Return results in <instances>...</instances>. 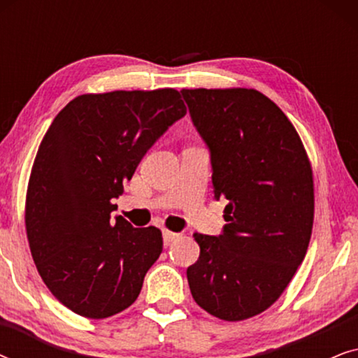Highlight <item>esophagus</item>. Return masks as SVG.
Returning <instances> with one entry per match:
<instances>
[{
    "mask_svg": "<svg viewBox=\"0 0 358 358\" xmlns=\"http://www.w3.org/2000/svg\"><path fill=\"white\" fill-rule=\"evenodd\" d=\"M180 234L179 233H173V231H168V229H163V241L166 246L168 244H171L173 241H176V239H179Z\"/></svg>",
    "mask_w": 358,
    "mask_h": 358,
    "instance_id": "34e87169",
    "label": "esophagus"
}]
</instances>
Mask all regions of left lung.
Segmentation results:
<instances>
[{"label":"left lung","instance_id":"8db88e82","mask_svg":"<svg viewBox=\"0 0 358 358\" xmlns=\"http://www.w3.org/2000/svg\"><path fill=\"white\" fill-rule=\"evenodd\" d=\"M210 151L212 185L224 200L222 234L195 233L187 268L195 303L224 321L248 320L282 295L305 259L315 195L295 127L256 90H182Z\"/></svg>","mask_w":358,"mask_h":358}]
</instances>
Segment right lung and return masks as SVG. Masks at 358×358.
I'll list each match as a JSON object with an SVG mask.
<instances>
[{"instance_id": "1", "label": "right lung", "mask_w": 358, "mask_h": 358, "mask_svg": "<svg viewBox=\"0 0 358 358\" xmlns=\"http://www.w3.org/2000/svg\"><path fill=\"white\" fill-rule=\"evenodd\" d=\"M185 112L176 90L83 94L43 136L27 187L29 246L48 290L76 315L104 320L140 295L163 238L112 217V199Z\"/></svg>"}]
</instances>
